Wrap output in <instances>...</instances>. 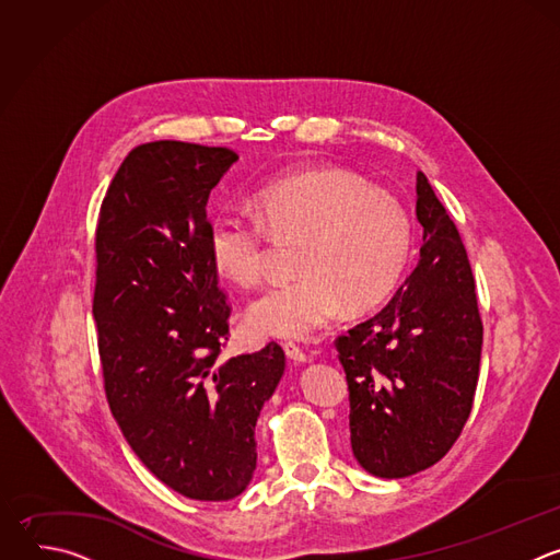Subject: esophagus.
Masks as SVG:
<instances>
[{
  "label": "esophagus",
  "instance_id": "1",
  "mask_svg": "<svg viewBox=\"0 0 560 560\" xmlns=\"http://www.w3.org/2000/svg\"><path fill=\"white\" fill-rule=\"evenodd\" d=\"M283 350H285V357H288L292 363H305V361H307V354H305L296 343H285Z\"/></svg>",
  "mask_w": 560,
  "mask_h": 560
}]
</instances>
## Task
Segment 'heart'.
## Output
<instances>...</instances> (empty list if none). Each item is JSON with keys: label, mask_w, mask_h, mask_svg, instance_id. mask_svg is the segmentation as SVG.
<instances>
[{"label": "heart", "mask_w": 560, "mask_h": 560, "mask_svg": "<svg viewBox=\"0 0 560 560\" xmlns=\"http://www.w3.org/2000/svg\"><path fill=\"white\" fill-rule=\"evenodd\" d=\"M259 214L223 210L210 225V257L234 285L253 288L268 272L272 238L301 242L296 281L277 283L248 307L257 335L307 339L343 307H376L401 281L412 255V219L392 195L346 171H305L257 195Z\"/></svg>", "instance_id": "obj_1"}]
</instances>
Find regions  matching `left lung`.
I'll return each instance as SVG.
<instances>
[{"label":"left lung","instance_id":"8db88e82","mask_svg":"<svg viewBox=\"0 0 560 560\" xmlns=\"http://www.w3.org/2000/svg\"><path fill=\"white\" fill-rule=\"evenodd\" d=\"M421 259L392 301L337 337L359 465L404 478L439 463L471 412L483 322L460 234L417 175Z\"/></svg>","mask_w":560,"mask_h":560}]
</instances>
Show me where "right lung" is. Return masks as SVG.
Here are the masks:
<instances>
[{
	"label": "right lung",
	"instance_id": "add662e5",
	"mask_svg": "<svg viewBox=\"0 0 560 560\" xmlns=\"http://www.w3.org/2000/svg\"><path fill=\"white\" fill-rule=\"evenodd\" d=\"M238 154L132 148L102 201L93 316L110 412L139 460L195 501L242 494L255 425L285 370L275 341L228 361L230 305L210 257V190Z\"/></svg>",
	"mask_w": 560,
	"mask_h": 560
}]
</instances>
